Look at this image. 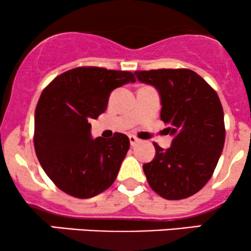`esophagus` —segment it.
Returning <instances> with one entry per match:
<instances>
[{"mask_svg":"<svg viewBox=\"0 0 251 251\" xmlns=\"http://www.w3.org/2000/svg\"><path fill=\"white\" fill-rule=\"evenodd\" d=\"M129 144H131V146H135L138 143H139V139H138L137 137H134V135H129Z\"/></svg>","mask_w":251,"mask_h":251,"instance_id":"obj_1","label":"esophagus"}]
</instances>
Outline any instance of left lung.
I'll return each mask as SVG.
<instances>
[{"mask_svg":"<svg viewBox=\"0 0 251 251\" xmlns=\"http://www.w3.org/2000/svg\"><path fill=\"white\" fill-rule=\"evenodd\" d=\"M134 74L159 92L160 119L175 137L166 150L153 143L154 159L143 165L149 185L165 200L188 198L208 183L223 151L226 127L220 98L203 77L186 68Z\"/></svg>","mask_w":251,"mask_h":251,"instance_id":"8db88e82","label":"left lung"}]
</instances>
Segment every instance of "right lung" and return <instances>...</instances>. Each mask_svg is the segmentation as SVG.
<instances>
[{"label": "right lung", "instance_id": "right-lung-1", "mask_svg": "<svg viewBox=\"0 0 251 251\" xmlns=\"http://www.w3.org/2000/svg\"><path fill=\"white\" fill-rule=\"evenodd\" d=\"M133 73L77 67L42 91L35 109L34 148L43 171L67 195L91 198L116 180L129 149L126 134L91 137V119L107 107L111 92L134 82Z\"/></svg>", "mask_w": 251, "mask_h": 251}]
</instances>
